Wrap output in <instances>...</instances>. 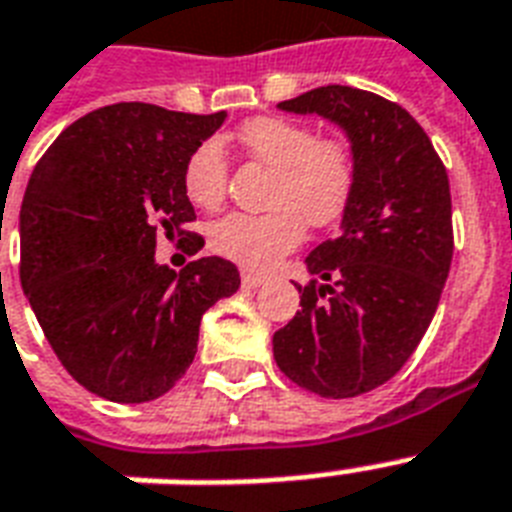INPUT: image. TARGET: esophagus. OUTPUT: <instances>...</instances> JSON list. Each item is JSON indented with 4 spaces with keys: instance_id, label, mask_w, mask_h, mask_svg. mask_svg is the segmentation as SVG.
Listing matches in <instances>:
<instances>
[{
    "instance_id": "34e87169",
    "label": "esophagus",
    "mask_w": 512,
    "mask_h": 512,
    "mask_svg": "<svg viewBox=\"0 0 512 512\" xmlns=\"http://www.w3.org/2000/svg\"><path fill=\"white\" fill-rule=\"evenodd\" d=\"M263 276H257V273H249L244 271L241 273V287L244 289H257V287H263Z\"/></svg>"
}]
</instances>
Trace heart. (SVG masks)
Wrapping results in <instances>:
<instances>
[{"label": "heart", "instance_id": "heart-1", "mask_svg": "<svg viewBox=\"0 0 512 512\" xmlns=\"http://www.w3.org/2000/svg\"><path fill=\"white\" fill-rule=\"evenodd\" d=\"M252 159L276 170L265 215L220 217L209 225V249L247 271H271L313 228L337 223L356 191V156L345 140L324 138L308 124L255 116L236 132ZM228 159L217 140H204L183 164V191L191 204L212 209L223 201Z\"/></svg>", "mask_w": 512, "mask_h": 512}]
</instances>
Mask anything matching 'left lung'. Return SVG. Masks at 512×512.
Returning <instances> with one entry per match:
<instances>
[{"label":"left lung","mask_w":512,"mask_h":512,"mask_svg":"<svg viewBox=\"0 0 512 512\" xmlns=\"http://www.w3.org/2000/svg\"><path fill=\"white\" fill-rule=\"evenodd\" d=\"M279 108L342 127L358 175L342 233L305 257L303 311L273 335V358L311 393L361 396L409 361L436 316L454 252L449 177L414 116L374 92L329 84Z\"/></svg>","instance_id":"1"}]
</instances>
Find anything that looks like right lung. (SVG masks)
<instances>
[{
	"instance_id": "right-lung-1",
	"label": "right lung",
	"mask_w": 512,
	"mask_h": 512,
	"mask_svg": "<svg viewBox=\"0 0 512 512\" xmlns=\"http://www.w3.org/2000/svg\"><path fill=\"white\" fill-rule=\"evenodd\" d=\"M225 111L114 103L60 132L20 207V284L44 337L79 385L116 404L164 396L191 366L207 308L241 279L223 257L180 273L156 263L159 236L204 247L183 164Z\"/></svg>"
}]
</instances>
